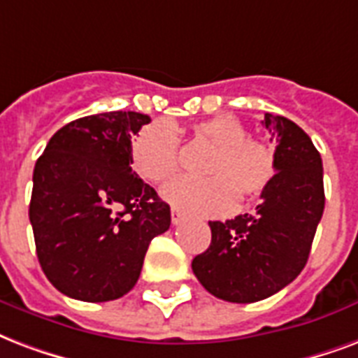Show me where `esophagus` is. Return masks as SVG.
<instances>
[{
  "instance_id": "1",
  "label": "esophagus",
  "mask_w": 358,
  "mask_h": 358,
  "mask_svg": "<svg viewBox=\"0 0 358 358\" xmlns=\"http://www.w3.org/2000/svg\"><path fill=\"white\" fill-rule=\"evenodd\" d=\"M171 222H173V225H178V223L184 222V212H180L178 208H173V212H171Z\"/></svg>"
}]
</instances>
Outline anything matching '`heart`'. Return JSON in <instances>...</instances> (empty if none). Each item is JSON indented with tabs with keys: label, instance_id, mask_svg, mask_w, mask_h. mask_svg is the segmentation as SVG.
Wrapping results in <instances>:
<instances>
[{
	"label": "heart",
	"instance_id": "1",
	"mask_svg": "<svg viewBox=\"0 0 358 358\" xmlns=\"http://www.w3.org/2000/svg\"><path fill=\"white\" fill-rule=\"evenodd\" d=\"M197 133L214 146L206 165L210 178H178L161 189L174 208L195 215L233 212L238 193L255 201L268 189L278 173L274 150L248 136L244 122L233 114H217L199 124ZM131 165L148 182H165L180 169V141L169 122H155L138 133L131 150Z\"/></svg>",
	"mask_w": 358,
	"mask_h": 358
}]
</instances>
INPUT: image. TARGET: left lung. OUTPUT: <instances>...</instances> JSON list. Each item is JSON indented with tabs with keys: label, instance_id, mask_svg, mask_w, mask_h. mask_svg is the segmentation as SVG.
I'll list each match as a JSON object with an SVG mask.
<instances>
[{
	"label": "left lung",
	"instance_id": "obj_1",
	"mask_svg": "<svg viewBox=\"0 0 358 358\" xmlns=\"http://www.w3.org/2000/svg\"><path fill=\"white\" fill-rule=\"evenodd\" d=\"M263 124L278 144L276 178L255 214L210 222L208 250L191 263L208 293L236 304L268 299L299 276L324 210L323 161L312 138L283 116L266 113Z\"/></svg>",
	"mask_w": 358,
	"mask_h": 358
}]
</instances>
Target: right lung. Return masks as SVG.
I'll use <instances>...</instances> for the list:
<instances>
[{"mask_svg": "<svg viewBox=\"0 0 358 358\" xmlns=\"http://www.w3.org/2000/svg\"><path fill=\"white\" fill-rule=\"evenodd\" d=\"M150 116L103 113L56 131L34 169L29 222L37 257L59 293L116 300L135 287L171 206L131 171V135Z\"/></svg>", "mask_w": 358, "mask_h": 358, "instance_id": "1", "label": "right lung"}]
</instances>
